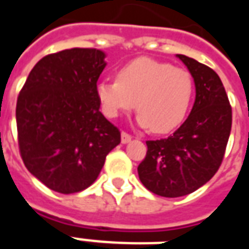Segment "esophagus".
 Wrapping results in <instances>:
<instances>
[{
  "instance_id": "esophagus-1",
  "label": "esophagus",
  "mask_w": 249,
  "mask_h": 249,
  "mask_svg": "<svg viewBox=\"0 0 249 249\" xmlns=\"http://www.w3.org/2000/svg\"><path fill=\"white\" fill-rule=\"evenodd\" d=\"M132 140V136L129 133H126V132H121V142L123 144H126V142H129Z\"/></svg>"
}]
</instances>
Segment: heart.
Wrapping results in <instances>:
<instances>
[{
	"mask_svg": "<svg viewBox=\"0 0 249 249\" xmlns=\"http://www.w3.org/2000/svg\"><path fill=\"white\" fill-rule=\"evenodd\" d=\"M193 92L189 71L148 57L128 62L117 71L116 80L96 85L98 101L108 117L114 119L137 107V123L155 133H168L183 123Z\"/></svg>",
	"mask_w": 249,
	"mask_h": 249,
	"instance_id": "1",
	"label": "heart"
}]
</instances>
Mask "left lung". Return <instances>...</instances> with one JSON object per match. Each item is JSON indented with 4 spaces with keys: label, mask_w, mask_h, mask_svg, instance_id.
<instances>
[{
    "label": "left lung",
    "mask_w": 249,
    "mask_h": 249,
    "mask_svg": "<svg viewBox=\"0 0 249 249\" xmlns=\"http://www.w3.org/2000/svg\"><path fill=\"white\" fill-rule=\"evenodd\" d=\"M191 71L196 100L188 119L168 139L146 141L137 168L144 187L162 197H180L219 171L232 126V108L223 82L209 66L178 54Z\"/></svg>",
    "instance_id": "obj_1"
}]
</instances>
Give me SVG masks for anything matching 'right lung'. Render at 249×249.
Segmentation results:
<instances>
[{"label":"right lung","instance_id":"add662e5","mask_svg":"<svg viewBox=\"0 0 249 249\" xmlns=\"http://www.w3.org/2000/svg\"><path fill=\"white\" fill-rule=\"evenodd\" d=\"M104 52L73 48L37 62L17 98L19 155L33 176L64 195L90 187L119 145L117 126L100 112L96 94Z\"/></svg>","mask_w":249,"mask_h":249}]
</instances>
